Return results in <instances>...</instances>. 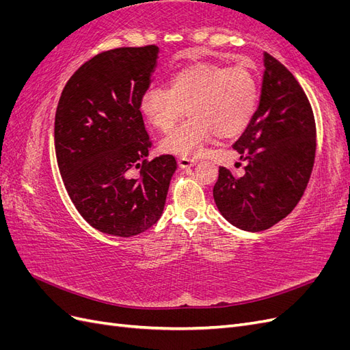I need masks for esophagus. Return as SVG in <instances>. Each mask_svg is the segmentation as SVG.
Returning a JSON list of instances; mask_svg holds the SVG:
<instances>
[{
  "instance_id": "1",
  "label": "esophagus",
  "mask_w": 350,
  "mask_h": 350,
  "mask_svg": "<svg viewBox=\"0 0 350 350\" xmlns=\"http://www.w3.org/2000/svg\"><path fill=\"white\" fill-rule=\"evenodd\" d=\"M178 163H179V166H181V167H189V166L196 165L197 161H196V159H191V157H179L178 159Z\"/></svg>"
}]
</instances>
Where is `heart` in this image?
I'll use <instances>...</instances> for the list:
<instances>
[{"label": "heart", "instance_id": "obj_1", "mask_svg": "<svg viewBox=\"0 0 350 350\" xmlns=\"http://www.w3.org/2000/svg\"><path fill=\"white\" fill-rule=\"evenodd\" d=\"M258 102V81L243 66L198 61L175 71L169 89L147 88L140 111L156 129L167 131L187 111L189 118L162 140V149L178 156L200 153L217 134L234 137L245 130Z\"/></svg>", "mask_w": 350, "mask_h": 350}]
</instances>
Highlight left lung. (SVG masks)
<instances>
[{"mask_svg": "<svg viewBox=\"0 0 350 350\" xmlns=\"http://www.w3.org/2000/svg\"><path fill=\"white\" fill-rule=\"evenodd\" d=\"M264 67L258 108L234 144L245 162L243 175L220 166L213 188L221 216L248 232L271 228L299 203L317 147L314 113L301 84L267 52Z\"/></svg>", "mask_w": 350, "mask_h": 350, "instance_id": "8db88e82", "label": "left lung"}]
</instances>
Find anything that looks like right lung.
<instances>
[{
	"label": "right lung",
	"instance_id": "right-lung-1",
	"mask_svg": "<svg viewBox=\"0 0 350 350\" xmlns=\"http://www.w3.org/2000/svg\"><path fill=\"white\" fill-rule=\"evenodd\" d=\"M159 48L100 52L72 74L55 113V153L67 193L83 219L103 234L129 238L163 213L176 169L172 154L147 161L152 146L140 98L150 86ZM131 167L141 176H128Z\"/></svg>",
	"mask_w": 350,
	"mask_h": 350
}]
</instances>
